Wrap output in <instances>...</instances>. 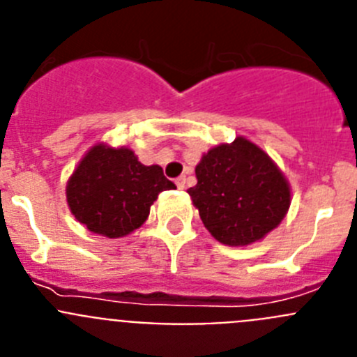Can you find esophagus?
Here are the masks:
<instances>
[{"mask_svg":"<svg viewBox=\"0 0 357 357\" xmlns=\"http://www.w3.org/2000/svg\"><path fill=\"white\" fill-rule=\"evenodd\" d=\"M175 184L178 189H185V176H178L175 181Z\"/></svg>","mask_w":357,"mask_h":357,"instance_id":"34e87169","label":"esophagus"}]
</instances>
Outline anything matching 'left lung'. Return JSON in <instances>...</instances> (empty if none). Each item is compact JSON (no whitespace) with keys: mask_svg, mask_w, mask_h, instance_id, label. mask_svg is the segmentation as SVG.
<instances>
[{"mask_svg":"<svg viewBox=\"0 0 357 357\" xmlns=\"http://www.w3.org/2000/svg\"><path fill=\"white\" fill-rule=\"evenodd\" d=\"M188 193L202 222L223 245L243 247L275 229L289 207V185L273 160L238 137L202 157Z\"/></svg>","mask_w":357,"mask_h":357,"instance_id":"8db88e82","label":"left lung"}]
</instances>
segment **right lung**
I'll return each mask as SVG.
<instances>
[{
  "label": "right lung",
  "instance_id": "add662e5",
  "mask_svg": "<svg viewBox=\"0 0 357 357\" xmlns=\"http://www.w3.org/2000/svg\"><path fill=\"white\" fill-rule=\"evenodd\" d=\"M175 188L160 166H144L128 148L96 144L69 178L66 197L91 232L123 238L143 225L160 191Z\"/></svg>",
  "mask_w": 357,
  "mask_h": 357
}]
</instances>
